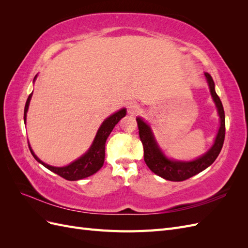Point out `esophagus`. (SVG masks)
Masks as SVG:
<instances>
[{"mask_svg": "<svg viewBox=\"0 0 248 248\" xmlns=\"http://www.w3.org/2000/svg\"><path fill=\"white\" fill-rule=\"evenodd\" d=\"M127 110H128V114H130L131 116H136L138 112L140 111V107L138 106L137 103L130 102V103L127 104Z\"/></svg>", "mask_w": 248, "mask_h": 248, "instance_id": "1", "label": "esophagus"}]
</instances>
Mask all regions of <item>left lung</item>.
<instances>
[{
    "instance_id": "obj_1",
    "label": "left lung",
    "mask_w": 248,
    "mask_h": 248,
    "mask_svg": "<svg viewBox=\"0 0 248 248\" xmlns=\"http://www.w3.org/2000/svg\"><path fill=\"white\" fill-rule=\"evenodd\" d=\"M205 77L207 78L210 92H211L213 100L216 104L217 109H218V114L220 117V127L213 147L205 155L200 157V158L189 162L168 159L162 154L158 146H157L150 127L141 119H137L140 139L142 142V147H144V160L146 164L154 174L169 180V181H184V180L189 179L190 177L204 170L215 161L223 146L224 136H226V120H224L223 107L220 98L215 92L212 77L209 73H205Z\"/></svg>"
}]
</instances>
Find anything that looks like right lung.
<instances>
[{
    "label": "right lung",
    "instance_id": "obj_1",
    "mask_svg": "<svg viewBox=\"0 0 248 248\" xmlns=\"http://www.w3.org/2000/svg\"><path fill=\"white\" fill-rule=\"evenodd\" d=\"M31 97H32V94H30L25 106V112H24L25 121H26L27 111H28L30 100H31ZM125 115H126V109L123 108L121 110L115 112V114L111 115L110 117H108L100 126V128L98 132H97L95 140L93 141V145L91 146V148H90L89 151L84 156H81L79 159L72 162L67 167H63V168L50 167L48 164L42 162L38 157L34 154L32 149L29 146L30 151H31L34 158L38 162H40L42 166H44L49 170L54 171L55 174L59 175L60 177H62L66 180H69V181H77V180H80V179L87 178L89 176H92L97 170H99L103 166L104 156H106V151H104V150H106V141L111 130L114 129L116 124L123 117H125Z\"/></svg>",
    "mask_w": 248,
    "mask_h": 248
}]
</instances>
